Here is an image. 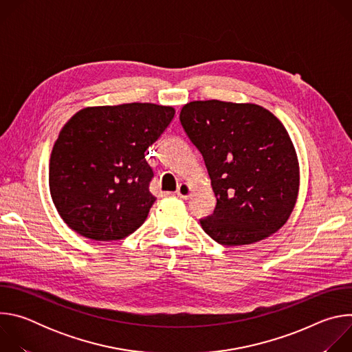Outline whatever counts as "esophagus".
Masks as SVG:
<instances>
[{
	"label": "esophagus",
	"mask_w": 352,
	"mask_h": 352,
	"mask_svg": "<svg viewBox=\"0 0 352 352\" xmlns=\"http://www.w3.org/2000/svg\"><path fill=\"white\" fill-rule=\"evenodd\" d=\"M177 195L181 199H188L190 196V186L188 184H179V186L177 189Z\"/></svg>",
	"instance_id": "34e87169"
}]
</instances>
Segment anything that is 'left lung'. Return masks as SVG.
<instances>
[{
	"label": "left lung",
	"instance_id": "left-lung-1",
	"mask_svg": "<svg viewBox=\"0 0 352 352\" xmlns=\"http://www.w3.org/2000/svg\"><path fill=\"white\" fill-rule=\"evenodd\" d=\"M179 121L202 155L217 197L204 231L228 246L267 238L288 220L299 171L284 125L266 109L206 100L185 104Z\"/></svg>",
	"mask_w": 352,
	"mask_h": 352
}]
</instances>
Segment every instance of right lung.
<instances>
[{
  "label": "right lung",
  "mask_w": 352,
  "mask_h": 352,
  "mask_svg": "<svg viewBox=\"0 0 352 352\" xmlns=\"http://www.w3.org/2000/svg\"><path fill=\"white\" fill-rule=\"evenodd\" d=\"M174 114L173 107L129 103L83 109L65 124L50 159V193L74 231L116 241L144 223L156 200L144 153Z\"/></svg>",
  "instance_id": "obj_1"
}]
</instances>
